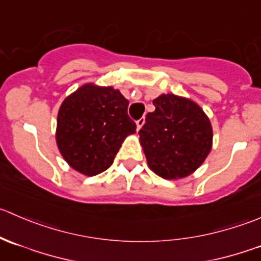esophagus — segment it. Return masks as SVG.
<instances>
[{"mask_svg":"<svg viewBox=\"0 0 261 261\" xmlns=\"http://www.w3.org/2000/svg\"><path fill=\"white\" fill-rule=\"evenodd\" d=\"M144 122H145V117H140L138 121H136V126H138V130H140L141 126L144 125Z\"/></svg>","mask_w":261,"mask_h":261,"instance_id":"esophagus-1","label":"esophagus"}]
</instances>
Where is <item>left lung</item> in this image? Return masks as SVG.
Segmentation results:
<instances>
[{
	"mask_svg": "<svg viewBox=\"0 0 261 261\" xmlns=\"http://www.w3.org/2000/svg\"><path fill=\"white\" fill-rule=\"evenodd\" d=\"M139 131L150 169L164 179L193 173L212 146V127L203 110L191 99L162 94L152 101Z\"/></svg>",
	"mask_w": 261,
	"mask_h": 261,
	"instance_id": "8db88e82",
	"label": "left lung"
}]
</instances>
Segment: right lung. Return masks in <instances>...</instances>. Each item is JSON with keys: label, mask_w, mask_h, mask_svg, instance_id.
<instances>
[{"label": "right lung", "mask_w": 261, "mask_h": 261, "mask_svg": "<svg viewBox=\"0 0 261 261\" xmlns=\"http://www.w3.org/2000/svg\"><path fill=\"white\" fill-rule=\"evenodd\" d=\"M127 107L112 87L86 84L67 97L58 114L57 144L68 164L89 177L111 167L126 136L136 131Z\"/></svg>", "instance_id": "add662e5"}]
</instances>
